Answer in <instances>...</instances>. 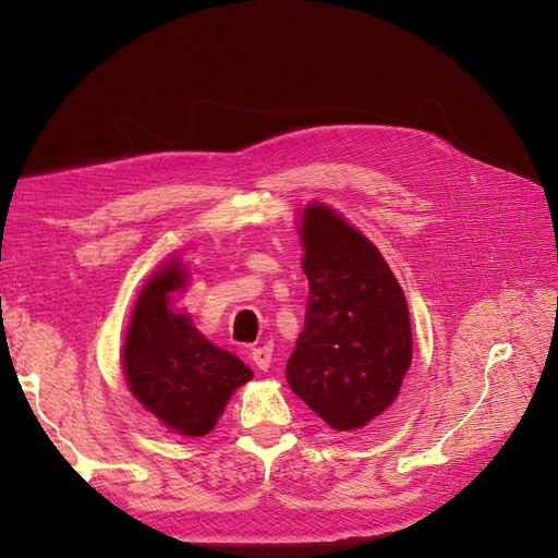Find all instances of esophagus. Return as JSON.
<instances>
[{
	"instance_id": "obj_1",
	"label": "esophagus",
	"mask_w": 558,
	"mask_h": 558,
	"mask_svg": "<svg viewBox=\"0 0 558 558\" xmlns=\"http://www.w3.org/2000/svg\"><path fill=\"white\" fill-rule=\"evenodd\" d=\"M251 359H253V363H255L259 369H268V367H271V361H274V347H271V344L255 347L253 352H251Z\"/></svg>"
}]
</instances>
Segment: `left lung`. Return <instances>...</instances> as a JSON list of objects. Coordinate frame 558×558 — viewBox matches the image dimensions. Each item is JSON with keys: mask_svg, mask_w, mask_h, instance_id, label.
Here are the masks:
<instances>
[{"mask_svg": "<svg viewBox=\"0 0 558 558\" xmlns=\"http://www.w3.org/2000/svg\"><path fill=\"white\" fill-rule=\"evenodd\" d=\"M305 326L287 381L338 432H354L400 396L411 367V322L398 278L356 227L326 204L301 214Z\"/></svg>", "mask_w": 558, "mask_h": 558, "instance_id": "1", "label": "left lung"}]
</instances>
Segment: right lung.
Returning a JSON list of instances; mask_svg holds the SVG:
<instances>
[{
    "mask_svg": "<svg viewBox=\"0 0 558 558\" xmlns=\"http://www.w3.org/2000/svg\"><path fill=\"white\" fill-rule=\"evenodd\" d=\"M189 284V268L165 259L135 301L121 365L133 398L181 437L216 427L232 393L253 379L239 356L206 340L189 313L172 307Z\"/></svg>",
    "mask_w": 558,
    "mask_h": 558,
    "instance_id": "obj_1",
    "label": "right lung"
}]
</instances>
